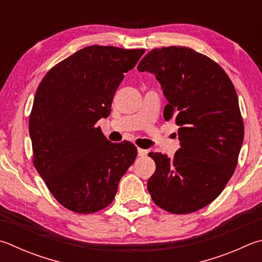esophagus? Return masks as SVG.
I'll use <instances>...</instances> for the list:
<instances>
[{"label":"esophagus","instance_id":"esophagus-1","mask_svg":"<svg viewBox=\"0 0 262 262\" xmlns=\"http://www.w3.org/2000/svg\"><path fill=\"white\" fill-rule=\"evenodd\" d=\"M137 154H139L140 157H145L147 155V150L141 149V147H139V149H137Z\"/></svg>","mask_w":262,"mask_h":262}]
</instances>
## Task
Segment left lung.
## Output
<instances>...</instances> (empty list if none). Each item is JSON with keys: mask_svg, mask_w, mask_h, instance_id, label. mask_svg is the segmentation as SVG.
Returning a JSON list of instances; mask_svg holds the SVG:
<instances>
[{"mask_svg": "<svg viewBox=\"0 0 262 262\" xmlns=\"http://www.w3.org/2000/svg\"><path fill=\"white\" fill-rule=\"evenodd\" d=\"M137 70L155 74L168 102L165 120L180 127L173 158L149 154L156 172L147 190L165 211L196 212L222 192L238 163L244 122L236 89L220 65L188 47L152 49Z\"/></svg>", "mask_w": 262, "mask_h": 262, "instance_id": "left-lung-1", "label": "left lung"}]
</instances>
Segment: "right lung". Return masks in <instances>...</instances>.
<instances>
[{
    "mask_svg": "<svg viewBox=\"0 0 262 262\" xmlns=\"http://www.w3.org/2000/svg\"><path fill=\"white\" fill-rule=\"evenodd\" d=\"M144 49L89 46L42 79L28 121L33 165L60 205L79 214L103 210L134 163L136 146L112 143L96 122L111 112L117 88Z\"/></svg>",
    "mask_w": 262,
    "mask_h": 262,
    "instance_id": "obj_1",
    "label": "right lung"
}]
</instances>
